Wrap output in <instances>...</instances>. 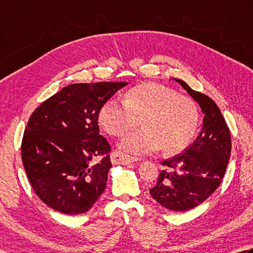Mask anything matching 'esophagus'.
<instances>
[{
  "instance_id": "34e87169",
  "label": "esophagus",
  "mask_w": 253,
  "mask_h": 253,
  "mask_svg": "<svg viewBox=\"0 0 253 253\" xmlns=\"http://www.w3.org/2000/svg\"><path fill=\"white\" fill-rule=\"evenodd\" d=\"M111 159L113 165H128L130 163L137 162V158L135 157H130V156L124 155L121 151H113L111 155Z\"/></svg>"
}]
</instances>
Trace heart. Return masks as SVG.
<instances>
[{
  "label": "heart",
  "instance_id": "1",
  "mask_svg": "<svg viewBox=\"0 0 253 253\" xmlns=\"http://www.w3.org/2000/svg\"><path fill=\"white\" fill-rule=\"evenodd\" d=\"M98 121L112 136H123L141 121L144 128L127 135L119 148L140 156L157 151L177 154L189 145L199 123L194 99L169 87L147 83L129 89L124 103L108 99L100 108Z\"/></svg>",
  "mask_w": 253,
  "mask_h": 253
}]
</instances>
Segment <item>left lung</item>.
I'll return each mask as SVG.
<instances>
[{
	"label": "left lung",
	"mask_w": 253,
	"mask_h": 253,
	"mask_svg": "<svg viewBox=\"0 0 253 253\" xmlns=\"http://www.w3.org/2000/svg\"><path fill=\"white\" fill-rule=\"evenodd\" d=\"M174 81L200 105L205 114L203 129L185 153L164 160L165 169L149 192L165 208L187 211L203 204L219 187L230 158L231 137L221 112L209 96L181 80Z\"/></svg>",
	"instance_id": "1"
}]
</instances>
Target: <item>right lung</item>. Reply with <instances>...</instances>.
Instances as JSON below:
<instances>
[{
	"mask_svg": "<svg viewBox=\"0 0 253 253\" xmlns=\"http://www.w3.org/2000/svg\"><path fill=\"white\" fill-rule=\"evenodd\" d=\"M127 84L68 85L31 115L22 139V162L35 194L50 208L66 214L86 212L104 192L112 167L111 145L99 135L98 114Z\"/></svg>",
	"mask_w": 253,
	"mask_h": 253,
	"instance_id": "obj_1",
	"label": "right lung"
}]
</instances>
